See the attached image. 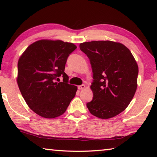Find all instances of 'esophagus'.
Returning <instances> with one entry per match:
<instances>
[{"mask_svg":"<svg viewBox=\"0 0 157 157\" xmlns=\"http://www.w3.org/2000/svg\"><path fill=\"white\" fill-rule=\"evenodd\" d=\"M78 89H79V90L84 89L85 88V85H84V84H81V85H79V86H78Z\"/></svg>","mask_w":157,"mask_h":157,"instance_id":"1","label":"esophagus"}]
</instances>
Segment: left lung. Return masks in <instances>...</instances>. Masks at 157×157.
Segmentation results:
<instances>
[{
	"instance_id": "1",
	"label": "left lung",
	"mask_w": 157,
	"mask_h": 157,
	"mask_svg": "<svg viewBox=\"0 0 157 157\" xmlns=\"http://www.w3.org/2000/svg\"><path fill=\"white\" fill-rule=\"evenodd\" d=\"M89 59L93 72L94 98L86 104L90 113L111 118L127 107L137 88L139 67L132 52L123 44L93 41L79 44Z\"/></svg>"
}]
</instances>
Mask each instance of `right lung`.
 <instances>
[{"label": "right lung", "mask_w": 157, "mask_h": 157, "mask_svg": "<svg viewBox=\"0 0 157 157\" xmlns=\"http://www.w3.org/2000/svg\"><path fill=\"white\" fill-rule=\"evenodd\" d=\"M76 48L60 40H39L18 59V88L28 107L39 116L53 118L62 115L75 97L78 88L68 83L64 70L69 55ZM60 76L63 82H58Z\"/></svg>", "instance_id": "1"}]
</instances>
